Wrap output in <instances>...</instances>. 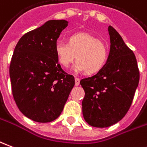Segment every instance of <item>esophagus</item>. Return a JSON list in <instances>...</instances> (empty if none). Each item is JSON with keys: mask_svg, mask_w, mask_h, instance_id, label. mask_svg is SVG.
Masks as SVG:
<instances>
[{"mask_svg": "<svg viewBox=\"0 0 147 147\" xmlns=\"http://www.w3.org/2000/svg\"><path fill=\"white\" fill-rule=\"evenodd\" d=\"M80 80L79 78H77V77L75 78V84H76V86H79L80 85Z\"/></svg>", "mask_w": 147, "mask_h": 147, "instance_id": "obj_1", "label": "esophagus"}]
</instances>
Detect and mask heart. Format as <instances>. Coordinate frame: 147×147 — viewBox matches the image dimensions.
Here are the masks:
<instances>
[{"instance_id":"1","label":"heart","mask_w":147,"mask_h":147,"mask_svg":"<svg viewBox=\"0 0 147 147\" xmlns=\"http://www.w3.org/2000/svg\"><path fill=\"white\" fill-rule=\"evenodd\" d=\"M55 52L59 64L67 67L76 58L74 70L85 71L88 74L96 73L101 70L108 56V49L105 43L85 32L71 35L67 43L57 41Z\"/></svg>"}]
</instances>
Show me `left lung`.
<instances>
[{
	"label": "left lung",
	"mask_w": 147,
	"mask_h": 147,
	"mask_svg": "<svg viewBox=\"0 0 147 147\" xmlns=\"http://www.w3.org/2000/svg\"><path fill=\"white\" fill-rule=\"evenodd\" d=\"M108 32L111 49L107 63L96 75L80 80L85 91L84 118L95 127L112 126L126 115L139 82L134 52L112 26Z\"/></svg>",
	"instance_id": "1"
}]
</instances>
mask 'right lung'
<instances>
[{
	"mask_svg": "<svg viewBox=\"0 0 147 147\" xmlns=\"http://www.w3.org/2000/svg\"><path fill=\"white\" fill-rule=\"evenodd\" d=\"M67 24L49 20L25 33L14 49L9 66L13 98L24 115L35 122L56 119L75 85V78L61 68L55 52Z\"/></svg>",
	"mask_w": 147,
	"mask_h": 147,
	"instance_id": "obj_1",
	"label": "right lung"
}]
</instances>
